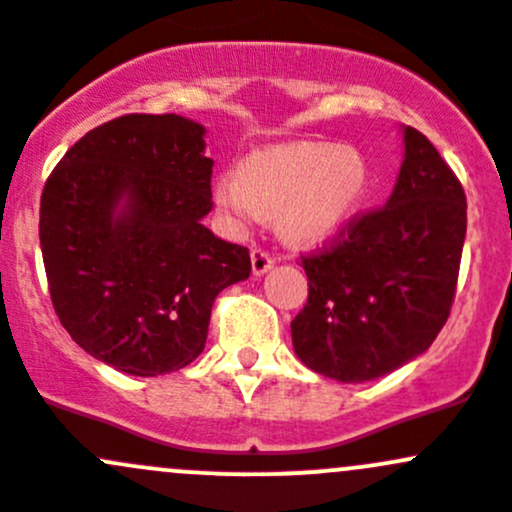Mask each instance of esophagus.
<instances>
[{
    "mask_svg": "<svg viewBox=\"0 0 512 512\" xmlns=\"http://www.w3.org/2000/svg\"><path fill=\"white\" fill-rule=\"evenodd\" d=\"M273 268V256L263 249H251V271L254 276H263L266 271Z\"/></svg>",
    "mask_w": 512,
    "mask_h": 512,
    "instance_id": "esophagus-1",
    "label": "esophagus"
}]
</instances>
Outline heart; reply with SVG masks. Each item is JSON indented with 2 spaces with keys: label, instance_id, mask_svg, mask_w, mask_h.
Here are the masks:
<instances>
[{
  "label": "heart",
  "instance_id": "b5f03b06",
  "mask_svg": "<svg viewBox=\"0 0 512 512\" xmlns=\"http://www.w3.org/2000/svg\"><path fill=\"white\" fill-rule=\"evenodd\" d=\"M370 165L352 145L293 142L251 152L236 177L214 182V204L234 231L276 214L291 244L315 246L340 236L370 194Z\"/></svg>",
  "mask_w": 512,
  "mask_h": 512
}]
</instances>
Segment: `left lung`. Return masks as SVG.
<instances>
[{"instance_id":"obj_1","label":"left lung","mask_w":512,"mask_h":512,"mask_svg":"<svg viewBox=\"0 0 512 512\" xmlns=\"http://www.w3.org/2000/svg\"><path fill=\"white\" fill-rule=\"evenodd\" d=\"M404 162L382 209L303 256L308 303L293 318L298 360L345 384L399 370L431 347L456 295L466 194L434 145L404 128Z\"/></svg>"}]
</instances>
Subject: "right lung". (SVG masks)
Returning <instances> with one entry per match:
<instances>
[{"instance_id":"add662e5","label":"right lung","mask_w":512,"mask_h":512,"mask_svg":"<svg viewBox=\"0 0 512 512\" xmlns=\"http://www.w3.org/2000/svg\"><path fill=\"white\" fill-rule=\"evenodd\" d=\"M204 125L133 113L83 135L46 179L39 241L54 310L88 355L135 377L204 350L214 298L249 249L214 236Z\"/></svg>"}]
</instances>
